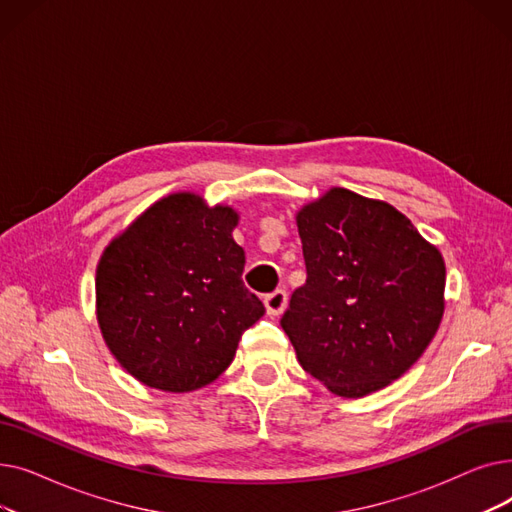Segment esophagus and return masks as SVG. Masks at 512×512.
Here are the masks:
<instances>
[{"instance_id":"esophagus-1","label":"esophagus","mask_w":512,"mask_h":512,"mask_svg":"<svg viewBox=\"0 0 512 512\" xmlns=\"http://www.w3.org/2000/svg\"><path fill=\"white\" fill-rule=\"evenodd\" d=\"M263 303H265L267 313H270V315H280L286 309L288 294H286V290H274L272 294H267V297L263 299Z\"/></svg>"}]
</instances>
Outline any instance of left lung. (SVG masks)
Returning a JSON list of instances; mask_svg holds the SVG:
<instances>
[{
    "label": "left lung",
    "instance_id": "1",
    "mask_svg": "<svg viewBox=\"0 0 512 512\" xmlns=\"http://www.w3.org/2000/svg\"><path fill=\"white\" fill-rule=\"evenodd\" d=\"M307 282L280 324L301 367L344 398L398 380L444 313L446 267L409 218L346 188L297 213Z\"/></svg>",
    "mask_w": 512,
    "mask_h": 512
}]
</instances>
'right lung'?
<instances>
[{
    "instance_id": "add662e5",
    "label": "right lung",
    "mask_w": 512,
    "mask_h": 512,
    "mask_svg": "<svg viewBox=\"0 0 512 512\" xmlns=\"http://www.w3.org/2000/svg\"><path fill=\"white\" fill-rule=\"evenodd\" d=\"M232 207L174 193L153 203L103 251L97 321L118 363L149 388L211 384L265 313L245 282Z\"/></svg>"
}]
</instances>
